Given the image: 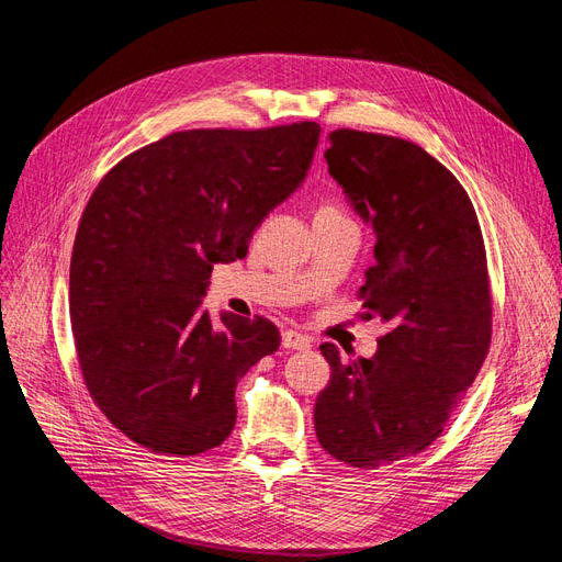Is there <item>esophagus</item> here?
I'll return each instance as SVG.
<instances>
[{
	"label": "esophagus",
	"instance_id": "esophagus-1",
	"mask_svg": "<svg viewBox=\"0 0 562 562\" xmlns=\"http://www.w3.org/2000/svg\"><path fill=\"white\" fill-rule=\"evenodd\" d=\"M283 347L288 351H302V349H310L312 347V339L307 335L297 333V330H285L283 333Z\"/></svg>",
	"mask_w": 562,
	"mask_h": 562
}]
</instances>
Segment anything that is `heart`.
Wrapping results in <instances>:
<instances>
[{"instance_id":"obj_1","label":"heart","mask_w":562,"mask_h":562,"mask_svg":"<svg viewBox=\"0 0 562 562\" xmlns=\"http://www.w3.org/2000/svg\"><path fill=\"white\" fill-rule=\"evenodd\" d=\"M321 211H339V209H335V206H323Z\"/></svg>"}]
</instances>
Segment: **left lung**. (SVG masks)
I'll return each mask as SVG.
<instances>
[{
    "mask_svg": "<svg viewBox=\"0 0 562 562\" xmlns=\"http://www.w3.org/2000/svg\"><path fill=\"white\" fill-rule=\"evenodd\" d=\"M330 176L375 227L361 318L386 333L372 359L339 361L321 345L330 382L314 405L321 448L356 469L419 454L443 434L492 339L483 232L448 168L394 135L337 128Z\"/></svg>",
    "mask_w": 562,
    "mask_h": 562,
    "instance_id": "8db88e82",
    "label": "left lung"
}]
</instances>
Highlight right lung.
I'll list each match as a JSON object with an SVG mask.
<instances>
[{
  "label": "right lung",
  "instance_id": "1",
  "mask_svg": "<svg viewBox=\"0 0 562 562\" xmlns=\"http://www.w3.org/2000/svg\"><path fill=\"white\" fill-rule=\"evenodd\" d=\"M316 122L192 128L131 151L93 190L70 262V321L83 384L133 443L192 457L236 422L234 391L281 345L265 316L201 302L215 262L246 258L267 213L302 182Z\"/></svg>",
  "mask_w": 562,
  "mask_h": 562
}]
</instances>
